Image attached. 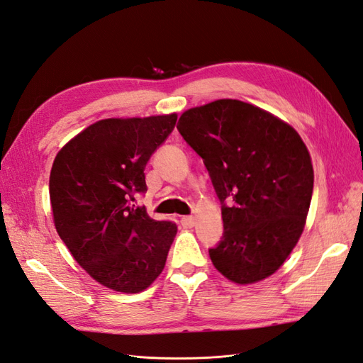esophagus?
<instances>
[{"label": "esophagus", "mask_w": 363, "mask_h": 363, "mask_svg": "<svg viewBox=\"0 0 363 363\" xmlns=\"http://www.w3.org/2000/svg\"><path fill=\"white\" fill-rule=\"evenodd\" d=\"M181 224L184 228H191L194 225V218L193 216H184L181 219Z\"/></svg>", "instance_id": "1"}]
</instances>
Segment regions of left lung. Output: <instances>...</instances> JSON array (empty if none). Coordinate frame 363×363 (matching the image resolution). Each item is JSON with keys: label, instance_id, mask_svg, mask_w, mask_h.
Segmentation results:
<instances>
[{"label": "left lung", "instance_id": "obj_1", "mask_svg": "<svg viewBox=\"0 0 363 363\" xmlns=\"http://www.w3.org/2000/svg\"><path fill=\"white\" fill-rule=\"evenodd\" d=\"M178 130L222 202L224 236L208 252L213 265L239 285L264 281L303 231L314 182L308 148L285 121L238 99L185 110Z\"/></svg>", "mask_w": 363, "mask_h": 363}]
</instances>
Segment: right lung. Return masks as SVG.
<instances>
[{"instance_id": "obj_1", "label": "right lung", "mask_w": 363, "mask_h": 363, "mask_svg": "<svg viewBox=\"0 0 363 363\" xmlns=\"http://www.w3.org/2000/svg\"><path fill=\"white\" fill-rule=\"evenodd\" d=\"M176 119L170 113L96 121L53 161L49 193L55 228L75 261L113 291H144L165 267L178 227L150 218L132 201L147 190L145 164Z\"/></svg>"}]
</instances>
